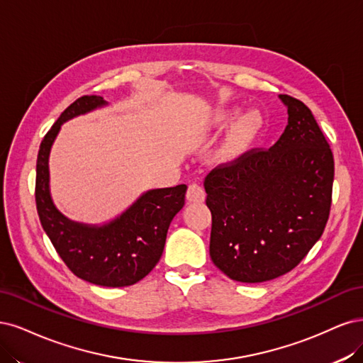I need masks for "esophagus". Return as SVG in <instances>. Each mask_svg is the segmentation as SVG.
<instances>
[{
  "label": "esophagus",
  "mask_w": 363,
  "mask_h": 363,
  "mask_svg": "<svg viewBox=\"0 0 363 363\" xmlns=\"http://www.w3.org/2000/svg\"><path fill=\"white\" fill-rule=\"evenodd\" d=\"M205 190L202 185L199 184H191L189 186V190H186V201L193 202V203H199V202H203L205 201Z\"/></svg>",
  "instance_id": "esophagus-1"
}]
</instances>
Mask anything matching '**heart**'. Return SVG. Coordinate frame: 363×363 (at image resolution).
<instances>
[{
    "instance_id": "obj_1",
    "label": "heart",
    "mask_w": 363,
    "mask_h": 363,
    "mask_svg": "<svg viewBox=\"0 0 363 363\" xmlns=\"http://www.w3.org/2000/svg\"><path fill=\"white\" fill-rule=\"evenodd\" d=\"M235 108L217 110L214 114H211V118L206 121V130H221V128L226 126L233 118H235ZM262 116L258 111L250 110L241 114L230 126L223 147H221V154L226 157H235L242 154L245 149L250 147L256 137L259 135V133L262 131Z\"/></svg>"
}]
</instances>
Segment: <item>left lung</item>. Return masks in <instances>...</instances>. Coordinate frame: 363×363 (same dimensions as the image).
I'll return each mask as SVG.
<instances>
[{
  "label": "left lung",
  "mask_w": 363,
  "mask_h": 363,
  "mask_svg": "<svg viewBox=\"0 0 363 363\" xmlns=\"http://www.w3.org/2000/svg\"><path fill=\"white\" fill-rule=\"evenodd\" d=\"M288 125L268 150L250 152L205 178L213 216L209 255L228 277L259 284L284 276L313 247L329 220L333 154L301 101L279 95Z\"/></svg>",
  "instance_id": "left-lung-1"
}]
</instances>
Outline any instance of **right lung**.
<instances>
[{
    "mask_svg": "<svg viewBox=\"0 0 363 363\" xmlns=\"http://www.w3.org/2000/svg\"><path fill=\"white\" fill-rule=\"evenodd\" d=\"M107 105L101 96H81L43 137L36 166V205L42 228L69 270L90 284L121 288L137 284L158 264L169 226L184 206L186 185L147 190L118 217L101 225L67 218L55 206L50 154L62 125Z\"/></svg>",
    "mask_w": 363,
    "mask_h": 363,
    "instance_id": "right-lung-1",
    "label": "right lung"
}]
</instances>
